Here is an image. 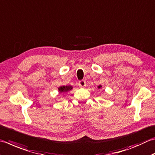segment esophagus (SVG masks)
<instances>
[{
  "mask_svg": "<svg viewBox=\"0 0 155 155\" xmlns=\"http://www.w3.org/2000/svg\"><path fill=\"white\" fill-rule=\"evenodd\" d=\"M78 86L81 87H84L86 86V81L84 80H81L78 82Z\"/></svg>",
  "mask_w": 155,
  "mask_h": 155,
  "instance_id": "1",
  "label": "esophagus"
}]
</instances>
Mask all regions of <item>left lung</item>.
<instances>
[{
    "instance_id": "left-lung-1",
    "label": "left lung",
    "mask_w": 155,
    "mask_h": 155,
    "mask_svg": "<svg viewBox=\"0 0 155 155\" xmlns=\"http://www.w3.org/2000/svg\"><path fill=\"white\" fill-rule=\"evenodd\" d=\"M98 88H99V89H100V88H101V85H99V86H98Z\"/></svg>"
}]
</instances>
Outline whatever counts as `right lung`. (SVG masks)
<instances>
[{
	"mask_svg": "<svg viewBox=\"0 0 155 155\" xmlns=\"http://www.w3.org/2000/svg\"><path fill=\"white\" fill-rule=\"evenodd\" d=\"M72 89V87L69 85V86H62L58 87V91L60 93H66Z\"/></svg>",
	"mask_w": 155,
	"mask_h": 155,
	"instance_id": "right-lung-1",
	"label": "right lung"
}]
</instances>
